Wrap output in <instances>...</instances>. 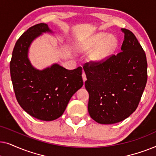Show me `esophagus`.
<instances>
[{"instance_id": "esophagus-1", "label": "esophagus", "mask_w": 156, "mask_h": 156, "mask_svg": "<svg viewBox=\"0 0 156 156\" xmlns=\"http://www.w3.org/2000/svg\"><path fill=\"white\" fill-rule=\"evenodd\" d=\"M82 78H83V81H84V82L85 81L87 80V75H86V74H85L84 72H83V73H82Z\"/></svg>"}]
</instances>
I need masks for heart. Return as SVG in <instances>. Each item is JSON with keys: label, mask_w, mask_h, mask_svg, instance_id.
<instances>
[{"label": "heart", "mask_w": 156, "mask_h": 156, "mask_svg": "<svg viewBox=\"0 0 156 156\" xmlns=\"http://www.w3.org/2000/svg\"><path fill=\"white\" fill-rule=\"evenodd\" d=\"M105 40H106L104 42L103 46L94 55L93 59H95V60H101V59H104L108 53H110L116 48V39L113 37H107L106 35H103V34L102 35H99L97 37H95L94 39L92 40V42L89 44V48H97V47L99 46V44H101Z\"/></svg>", "instance_id": "b5f03b06"}]
</instances>
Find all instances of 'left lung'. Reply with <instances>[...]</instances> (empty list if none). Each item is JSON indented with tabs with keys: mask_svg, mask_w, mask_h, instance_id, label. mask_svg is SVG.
Instances as JSON below:
<instances>
[{
	"mask_svg": "<svg viewBox=\"0 0 156 156\" xmlns=\"http://www.w3.org/2000/svg\"><path fill=\"white\" fill-rule=\"evenodd\" d=\"M121 52L100 61L84 64L85 87L89 94L88 112L101 124L124 120L137 108L146 87V53L134 34L122 28Z\"/></svg>",
	"mask_w": 156,
	"mask_h": 156,
	"instance_id": "left-lung-1",
	"label": "left lung"
}]
</instances>
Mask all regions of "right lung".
Returning <instances> with one entry per match:
<instances>
[{"label": "right lung", "instance_id": "obj_1", "mask_svg": "<svg viewBox=\"0 0 156 156\" xmlns=\"http://www.w3.org/2000/svg\"><path fill=\"white\" fill-rule=\"evenodd\" d=\"M51 32L40 23L27 30L17 40L10 62V76L17 101L27 114L42 121H53L65 112L72 95L83 86L82 68L68 70L53 65L42 71L32 67L27 51L32 41Z\"/></svg>", "mask_w": 156, "mask_h": 156}]
</instances>
